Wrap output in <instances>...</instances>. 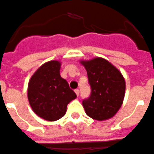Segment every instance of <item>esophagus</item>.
<instances>
[{
  "mask_svg": "<svg viewBox=\"0 0 154 154\" xmlns=\"http://www.w3.org/2000/svg\"><path fill=\"white\" fill-rule=\"evenodd\" d=\"M75 94H76V95H77V96H79V89H75Z\"/></svg>",
  "mask_w": 154,
  "mask_h": 154,
  "instance_id": "1",
  "label": "esophagus"
}]
</instances>
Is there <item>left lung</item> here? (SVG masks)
Instances as JSON below:
<instances>
[{
  "label": "left lung",
  "mask_w": 154,
  "mask_h": 154,
  "mask_svg": "<svg viewBox=\"0 0 154 154\" xmlns=\"http://www.w3.org/2000/svg\"><path fill=\"white\" fill-rule=\"evenodd\" d=\"M87 71L91 94L82 101L88 116L97 121L112 118L122 105L125 80L121 72L108 60L96 57L81 60Z\"/></svg>",
  "instance_id": "8db88e82"
}]
</instances>
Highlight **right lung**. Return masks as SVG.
<instances>
[{
    "label": "right lung",
    "instance_id": "right-lung-1",
    "mask_svg": "<svg viewBox=\"0 0 154 154\" xmlns=\"http://www.w3.org/2000/svg\"><path fill=\"white\" fill-rule=\"evenodd\" d=\"M61 63L52 60L42 65L29 81L27 97L36 115L49 121L63 118L68 104L76 98L66 79L60 76Z\"/></svg>",
    "mask_w": 154,
    "mask_h": 154
}]
</instances>
